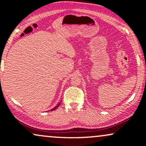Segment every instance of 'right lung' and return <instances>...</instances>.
<instances>
[{
  "mask_svg": "<svg viewBox=\"0 0 146 146\" xmlns=\"http://www.w3.org/2000/svg\"><path fill=\"white\" fill-rule=\"evenodd\" d=\"M60 103H59V104H58V105H57V106H56V107H55V108H53V109H51V111H53V110H56V108H58V106H60Z\"/></svg>",
  "mask_w": 146,
  "mask_h": 146,
  "instance_id": "obj_1",
  "label": "right lung"
}]
</instances>
